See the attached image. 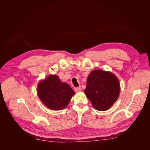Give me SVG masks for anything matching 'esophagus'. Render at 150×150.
<instances>
[{
  "label": "esophagus",
  "mask_w": 150,
  "mask_h": 150,
  "mask_svg": "<svg viewBox=\"0 0 150 150\" xmlns=\"http://www.w3.org/2000/svg\"><path fill=\"white\" fill-rule=\"evenodd\" d=\"M74 91L76 93H79L80 91H82V88H81V87H79V88H76L74 89Z\"/></svg>",
  "instance_id": "obj_1"
}]
</instances>
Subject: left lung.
<instances>
[{
    "label": "left lung",
    "mask_w": 150,
    "mask_h": 150,
    "mask_svg": "<svg viewBox=\"0 0 150 150\" xmlns=\"http://www.w3.org/2000/svg\"><path fill=\"white\" fill-rule=\"evenodd\" d=\"M84 93L96 110H109L118 99L120 83L117 76L110 71L95 69L89 74Z\"/></svg>",
    "instance_id": "left-lung-1"
}]
</instances>
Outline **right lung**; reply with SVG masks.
Segmentation results:
<instances>
[{
	"label": "right lung",
	"instance_id": "add662e5",
	"mask_svg": "<svg viewBox=\"0 0 150 150\" xmlns=\"http://www.w3.org/2000/svg\"><path fill=\"white\" fill-rule=\"evenodd\" d=\"M40 100L51 110L59 111L67 107L75 92L56 74H50L40 80L37 87Z\"/></svg>",
	"mask_w": 150,
	"mask_h": 150
}]
</instances>
